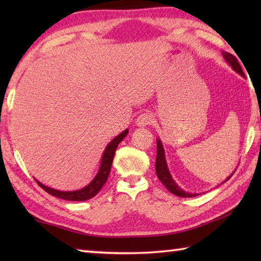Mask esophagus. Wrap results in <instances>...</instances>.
<instances>
[{
	"label": "esophagus",
	"instance_id": "1",
	"mask_svg": "<svg viewBox=\"0 0 261 261\" xmlns=\"http://www.w3.org/2000/svg\"><path fill=\"white\" fill-rule=\"evenodd\" d=\"M154 117L151 113H144L139 115L136 120V125L137 126H147L153 122Z\"/></svg>",
	"mask_w": 261,
	"mask_h": 261
}]
</instances>
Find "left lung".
Segmentation results:
<instances>
[{"mask_svg": "<svg viewBox=\"0 0 261 261\" xmlns=\"http://www.w3.org/2000/svg\"><path fill=\"white\" fill-rule=\"evenodd\" d=\"M222 55L224 57V60H226L227 63L230 65L232 70H235V71L238 74H241L242 77L245 76L235 56L231 55L230 53H227V51H222ZM156 147H158V149H156V160H155V171H156L158 178L161 180V183L165 185L168 191L175 194V196L183 197V198H191V197L198 196L199 193H191V192L184 191L183 189H180V187H178V185L176 184V182L173 179V177H171L170 171H169V169H168V166H167L165 148H163V145L161 143V140L159 138L156 139ZM232 174L229 176V177L226 180H224V182H227V180L231 177Z\"/></svg>", "mask_w": 261, "mask_h": 261, "instance_id": "1", "label": "left lung"}]
</instances>
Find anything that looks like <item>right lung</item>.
<instances>
[{
	"instance_id": "1",
	"label": "right lung",
	"mask_w": 261,
	"mask_h": 261,
	"mask_svg": "<svg viewBox=\"0 0 261 261\" xmlns=\"http://www.w3.org/2000/svg\"><path fill=\"white\" fill-rule=\"evenodd\" d=\"M127 134H129V130L126 129L123 131L122 134L115 137V138L107 145V147H106L103 151L102 159H101L98 174L95 175V177L92 179V182L90 184H87L86 187H84L83 189L76 190V191H60V190L46 187V185L39 182L38 179L35 180H37V183L40 185L46 192L51 194V196L60 198V199L69 201H84L91 199V198H93L95 194L100 191L101 188L103 187V184L107 182V178L110 173V168H112L113 159L115 155V151H116L118 144L125 138Z\"/></svg>"
}]
</instances>
